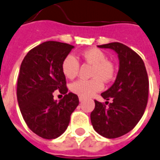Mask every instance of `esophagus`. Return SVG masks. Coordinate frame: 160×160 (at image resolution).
Returning a JSON list of instances; mask_svg holds the SVG:
<instances>
[{
	"label": "esophagus",
	"instance_id": "34e87169",
	"mask_svg": "<svg viewBox=\"0 0 160 160\" xmlns=\"http://www.w3.org/2000/svg\"><path fill=\"white\" fill-rule=\"evenodd\" d=\"M79 101H80V102H82V101H83L84 99H85V98L84 97H82V96H79Z\"/></svg>",
	"mask_w": 160,
	"mask_h": 160
}]
</instances>
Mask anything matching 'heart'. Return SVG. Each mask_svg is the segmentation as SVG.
Instances as JSON below:
<instances>
[{
  "label": "heart",
  "mask_w": 160,
  "mask_h": 160,
  "mask_svg": "<svg viewBox=\"0 0 160 160\" xmlns=\"http://www.w3.org/2000/svg\"><path fill=\"white\" fill-rule=\"evenodd\" d=\"M81 58L86 62L92 65L91 77L92 78L79 79L72 83L70 89L72 92L82 97H89L103 88L105 82L112 81L115 76V68L107 55L98 48H89L81 53ZM78 61L72 55H68L62 63V70L66 78L73 79L79 72Z\"/></svg>",
  "instance_id": "1"
}]
</instances>
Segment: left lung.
<instances>
[{"mask_svg": "<svg viewBox=\"0 0 160 160\" xmlns=\"http://www.w3.org/2000/svg\"><path fill=\"white\" fill-rule=\"evenodd\" d=\"M118 53L119 69L114 83L101 93L112 102H95L91 122L95 131L108 138L124 135L133 129L143 115L148 97V78L140 56L119 42L98 46ZM109 104L108 107L106 105Z\"/></svg>", "mask_w": 160, "mask_h": 160, "instance_id": "obj_1", "label": "left lung"}]
</instances>
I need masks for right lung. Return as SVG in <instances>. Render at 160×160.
<instances>
[{
	"mask_svg": "<svg viewBox=\"0 0 160 160\" xmlns=\"http://www.w3.org/2000/svg\"><path fill=\"white\" fill-rule=\"evenodd\" d=\"M74 47L49 41L28 52L22 61L17 79V96L23 119L41 138L53 139L62 134L70 116L79 103L77 94L68 92L62 63ZM64 97L57 102L53 91Z\"/></svg>",
	"mask_w": 160,
	"mask_h": 160,
	"instance_id": "add662e5",
	"label": "right lung"
}]
</instances>
